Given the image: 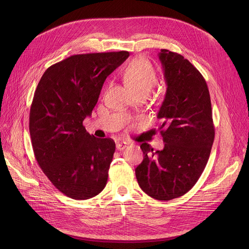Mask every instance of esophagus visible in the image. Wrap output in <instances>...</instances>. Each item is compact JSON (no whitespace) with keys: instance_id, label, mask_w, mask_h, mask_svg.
Returning <instances> with one entry per match:
<instances>
[{"instance_id":"esophagus-1","label":"esophagus","mask_w":249,"mask_h":249,"mask_svg":"<svg viewBox=\"0 0 249 249\" xmlns=\"http://www.w3.org/2000/svg\"><path fill=\"white\" fill-rule=\"evenodd\" d=\"M127 147V143L126 142H118L116 144V148L118 150H123Z\"/></svg>"}]
</instances>
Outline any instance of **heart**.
Listing matches in <instances>:
<instances>
[{
	"label": "heart",
	"instance_id": "b5f03b06",
	"mask_svg": "<svg viewBox=\"0 0 249 249\" xmlns=\"http://www.w3.org/2000/svg\"><path fill=\"white\" fill-rule=\"evenodd\" d=\"M127 86L133 93H147L156 84V72L149 60L143 57L134 58L124 71Z\"/></svg>",
	"mask_w": 249,
	"mask_h": 249
}]
</instances>
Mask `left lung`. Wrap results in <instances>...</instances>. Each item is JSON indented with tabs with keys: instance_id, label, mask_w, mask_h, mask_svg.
I'll return each instance as SVG.
<instances>
[{
	"instance_id": "obj_1",
	"label": "left lung",
	"mask_w": 249,
	"mask_h": 249,
	"mask_svg": "<svg viewBox=\"0 0 249 249\" xmlns=\"http://www.w3.org/2000/svg\"><path fill=\"white\" fill-rule=\"evenodd\" d=\"M166 94L159 111L162 150L144 142L143 161L135 168L141 190L169 201L184 196L200 178L215 138L211 99L201 72L177 52L161 49Z\"/></svg>"
}]
</instances>
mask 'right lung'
<instances>
[{"instance_id": "right-lung-1", "label": "right lung", "mask_w": 249, "mask_h": 249, "mask_svg": "<svg viewBox=\"0 0 249 249\" xmlns=\"http://www.w3.org/2000/svg\"><path fill=\"white\" fill-rule=\"evenodd\" d=\"M128 56V51L71 55L49 67L35 89L29 115L35 159L69 198L90 199L107 185L115 142L90 135L83 122L105 80Z\"/></svg>"}]
</instances>
